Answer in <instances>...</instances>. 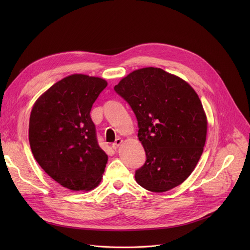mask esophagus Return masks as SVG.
Masks as SVG:
<instances>
[{
  "label": "esophagus",
  "mask_w": 250,
  "mask_h": 250,
  "mask_svg": "<svg viewBox=\"0 0 250 250\" xmlns=\"http://www.w3.org/2000/svg\"><path fill=\"white\" fill-rule=\"evenodd\" d=\"M122 144H123V139H122V138H117V139H116V141L114 142L112 146H113V148L116 150V149H117V148H118Z\"/></svg>",
  "instance_id": "esophagus-1"
}]
</instances>
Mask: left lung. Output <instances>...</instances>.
Wrapping results in <instances>:
<instances>
[{
  "label": "left lung",
  "instance_id": "obj_1",
  "mask_svg": "<svg viewBox=\"0 0 250 250\" xmlns=\"http://www.w3.org/2000/svg\"><path fill=\"white\" fill-rule=\"evenodd\" d=\"M138 125L146 163L135 171L137 184L161 193L183 183L205 146L207 118L195 90L160 68L133 71L115 86Z\"/></svg>",
  "mask_w": 250,
  "mask_h": 250
}]
</instances>
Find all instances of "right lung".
Segmentation results:
<instances>
[{
    "label": "right lung",
    "instance_id": "right-lung-1",
    "mask_svg": "<svg viewBox=\"0 0 250 250\" xmlns=\"http://www.w3.org/2000/svg\"><path fill=\"white\" fill-rule=\"evenodd\" d=\"M105 80L83 74L63 78L35 102L30 113L31 152L54 181L72 191L96 188L108 155L100 147L92 105Z\"/></svg>",
    "mask_w": 250,
    "mask_h": 250
}]
</instances>
